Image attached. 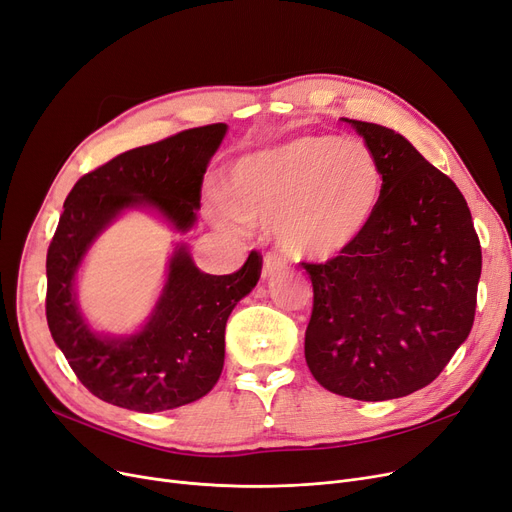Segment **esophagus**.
Listing matches in <instances>:
<instances>
[{"instance_id":"34e87169","label":"esophagus","mask_w":512,"mask_h":512,"mask_svg":"<svg viewBox=\"0 0 512 512\" xmlns=\"http://www.w3.org/2000/svg\"><path fill=\"white\" fill-rule=\"evenodd\" d=\"M282 270H284V263L276 255H265L263 257V268H261L263 280H268V278L280 274Z\"/></svg>"}]
</instances>
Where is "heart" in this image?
I'll use <instances>...</instances> for the list:
<instances>
[{
	"instance_id": "1",
	"label": "heart",
	"mask_w": 512,
	"mask_h": 512,
	"mask_svg": "<svg viewBox=\"0 0 512 512\" xmlns=\"http://www.w3.org/2000/svg\"><path fill=\"white\" fill-rule=\"evenodd\" d=\"M381 192V165L366 142L305 133L238 157L211 215L224 230L272 224L280 251L324 261L364 236Z\"/></svg>"
}]
</instances>
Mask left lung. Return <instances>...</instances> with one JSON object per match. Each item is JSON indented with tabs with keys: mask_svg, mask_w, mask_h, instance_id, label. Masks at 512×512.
I'll list each match as a JSON object with an SVG mask.
<instances>
[{
	"mask_svg": "<svg viewBox=\"0 0 512 512\" xmlns=\"http://www.w3.org/2000/svg\"><path fill=\"white\" fill-rule=\"evenodd\" d=\"M345 121L379 159L383 192L353 247L305 263V362L324 389L385 402L433 383L469 337L481 244L462 192L402 133Z\"/></svg>",
	"mask_w": 512,
	"mask_h": 512,
	"instance_id": "left-lung-1",
	"label": "left lung"
}]
</instances>
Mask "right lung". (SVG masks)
<instances>
[{
  "label": "right lung",
  "instance_id": "right-lung-1",
  "mask_svg": "<svg viewBox=\"0 0 512 512\" xmlns=\"http://www.w3.org/2000/svg\"><path fill=\"white\" fill-rule=\"evenodd\" d=\"M228 125L215 123L127 150L83 175L66 196L50 242L46 316L52 339L77 379L102 402L136 412H165L205 397L226 355V322L259 276L253 251L228 276L196 268L188 244L169 257L161 295L131 335H104L77 301V276L98 236L125 211H152L175 232H190L201 209V186Z\"/></svg>",
  "mask_w": 512,
  "mask_h": 512
}]
</instances>
